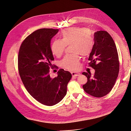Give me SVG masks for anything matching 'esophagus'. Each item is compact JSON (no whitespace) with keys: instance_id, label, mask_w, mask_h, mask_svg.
I'll list each match as a JSON object with an SVG mask.
<instances>
[{"instance_id":"34e87169","label":"esophagus","mask_w":131,"mask_h":131,"mask_svg":"<svg viewBox=\"0 0 131 131\" xmlns=\"http://www.w3.org/2000/svg\"><path fill=\"white\" fill-rule=\"evenodd\" d=\"M71 74L72 75V76L73 77H76L80 75V73L79 72H74V71H71Z\"/></svg>"}]
</instances>
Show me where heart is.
Here are the masks:
<instances>
[{"instance_id": "1", "label": "heart", "mask_w": 131, "mask_h": 131, "mask_svg": "<svg viewBox=\"0 0 131 131\" xmlns=\"http://www.w3.org/2000/svg\"><path fill=\"white\" fill-rule=\"evenodd\" d=\"M61 40H56L51 44L52 53L56 57H60L67 46L71 45L72 53L66 56L61 61V66L70 70H77L80 66L81 57L88 56L92 51L94 40L91 33L86 28L72 27L63 30L60 34Z\"/></svg>"}]
</instances>
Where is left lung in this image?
I'll return each mask as SVG.
<instances>
[{
  "instance_id": "1",
  "label": "left lung",
  "mask_w": 131,
  "mask_h": 131,
  "mask_svg": "<svg viewBox=\"0 0 131 131\" xmlns=\"http://www.w3.org/2000/svg\"><path fill=\"white\" fill-rule=\"evenodd\" d=\"M93 48L89 57V66L95 70L83 72L88 81L83 85L87 93L96 97L106 95L113 88L118 76L119 62L116 44L106 31H97L94 34Z\"/></svg>"
}]
</instances>
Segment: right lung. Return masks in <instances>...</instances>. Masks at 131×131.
Here are the masks:
<instances>
[{
	"label": "right lung",
	"instance_id": "right-lung-1",
	"mask_svg": "<svg viewBox=\"0 0 131 131\" xmlns=\"http://www.w3.org/2000/svg\"><path fill=\"white\" fill-rule=\"evenodd\" d=\"M58 32L52 28L36 30L24 40L19 51L18 69L25 88L35 99L47 106L62 100L72 77L70 72L63 69L54 78L49 75L54 60L50 41Z\"/></svg>",
	"mask_w": 131,
	"mask_h": 131
}]
</instances>
